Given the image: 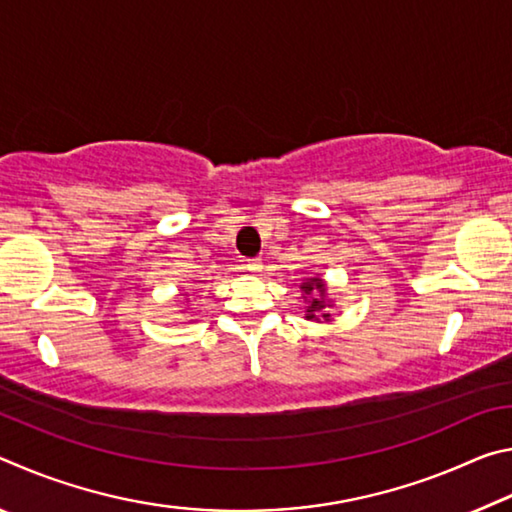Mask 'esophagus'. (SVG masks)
I'll return each instance as SVG.
<instances>
[{
    "instance_id": "obj_1",
    "label": "esophagus",
    "mask_w": 512,
    "mask_h": 512,
    "mask_svg": "<svg viewBox=\"0 0 512 512\" xmlns=\"http://www.w3.org/2000/svg\"><path fill=\"white\" fill-rule=\"evenodd\" d=\"M250 273H259L264 268V264H262V259H246V264H244Z\"/></svg>"
}]
</instances>
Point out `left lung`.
Returning <instances> with one entry per match:
<instances>
[{"instance_id": "8db88e82", "label": "left lung", "mask_w": 512, "mask_h": 512, "mask_svg": "<svg viewBox=\"0 0 512 512\" xmlns=\"http://www.w3.org/2000/svg\"><path fill=\"white\" fill-rule=\"evenodd\" d=\"M302 298H305V318L307 320H329L327 309L332 307V300H327V289L320 277H309L300 284Z\"/></svg>"}]
</instances>
